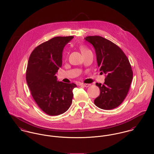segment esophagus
I'll list each match as a JSON object with an SVG mask.
<instances>
[{
    "mask_svg": "<svg viewBox=\"0 0 154 154\" xmlns=\"http://www.w3.org/2000/svg\"><path fill=\"white\" fill-rule=\"evenodd\" d=\"M91 85L90 84H82L81 85L82 86H83V87H89L90 85Z\"/></svg>",
    "mask_w": 154,
    "mask_h": 154,
    "instance_id": "34e87169",
    "label": "esophagus"
}]
</instances>
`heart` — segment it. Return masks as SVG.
<instances>
[{"instance_id": "obj_1", "label": "heart", "mask_w": 154, "mask_h": 154, "mask_svg": "<svg viewBox=\"0 0 154 154\" xmlns=\"http://www.w3.org/2000/svg\"><path fill=\"white\" fill-rule=\"evenodd\" d=\"M80 51H81L82 54H84L85 52L89 51V50H88L87 48H86L85 46H84V45H81V46H80ZM65 54H66V52H65Z\"/></svg>"}]
</instances>
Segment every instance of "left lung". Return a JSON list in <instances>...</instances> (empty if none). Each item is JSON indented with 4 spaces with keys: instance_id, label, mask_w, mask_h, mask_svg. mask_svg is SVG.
I'll return each instance as SVG.
<instances>
[{
    "instance_id": "8db88e82",
    "label": "left lung",
    "mask_w": 154,
    "mask_h": 154,
    "mask_svg": "<svg viewBox=\"0 0 154 154\" xmlns=\"http://www.w3.org/2000/svg\"><path fill=\"white\" fill-rule=\"evenodd\" d=\"M85 39L93 45L98 67L106 74L103 85L96 84L100 93L94 103L102 109H115L126 97L133 79L129 61L120 47L102 36H88Z\"/></svg>"
}]
</instances>
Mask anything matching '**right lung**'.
<instances>
[{
    "label": "right lung",
    "instance_id": "add662e5",
    "mask_svg": "<svg viewBox=\"0 0 154 154\" xmlns=\"http://www.w3.org/2000/svg\"><path fill=\"white\" fill-rule=\"evenodd\" d=\"M73 36H56L37 46L30 55L26 80L39 107L50 116L66 112L70 107L77 85L58 82L55 75L62 66V52Z\"/></svg>",
    "mask_w": 154,
    "mask_h": 154
}]
</instances>
